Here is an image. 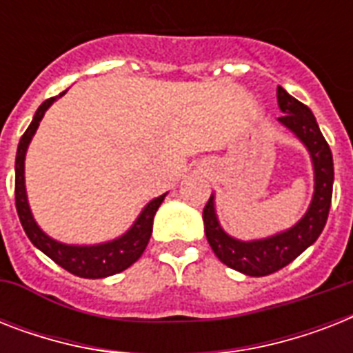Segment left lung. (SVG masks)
<instances>
[{
	"label": "left lung",
	"instance_id": "obj_1",
	"mask_svg": "<svg viewBox=\"0 0 353 353\" xmlns=\"http://www.w3.org/2000/svg\"><path fill=\"white\" fill-rule=\"evenodd\" d=\"M276 101L284 115L279 121L290 128L312 154L315 168V194L306 216L290 231L256 241H240L221 231L214 214V201L209 198L203 209L205 234L220 262L249 276H265L285 268L307 247L315 243L328 220L334 192V157L326 139L306 104L291 97L284 88H276Z\"/></svg>",
	"mask_w": 353,
	"mask_h": 353
}]
</instances>
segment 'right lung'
Returning <instances> with one entry per match:
<instances>
[{
  "label": "right lung",
  "mask_w": 353,
  "mask_h": 353,
  "mask_svg": "<svg viewBox=\"0 0 353 353\" xmlns=\"http://www.w3.org/2000/svg\"><path fill=\"white\" fill-rule=\"evenodd\" d=\"M65 93V91H63ZM60 93L58 97H62ZM57 101V97L47 99L41 102V106L36 110L34 119L25 130V133L19 139L18 152H16V183H14V196H16V210H18L19 221L23 227L25 234L29 236V240L34 243L41 252H46L52 262H57L60 268H63L69 273L77 274L80 279H104L112 276L115 273H121L128 269L132 263H135L148 245L150 236H152V225H154V216L163 203L166 194L150 201L137 221L124 236L119 240L108 241L102 245L91 247H79V245H63L60 241L52 240L40 227L36 225L34 218L30 214L29 203H27V194H25V177H23V161L25 152L29 146L30 139L34 135L36 128L40 124L43 113L52 102Z\"/></svg>",
  "instance_id": "add662e5"
}]
</instances>
